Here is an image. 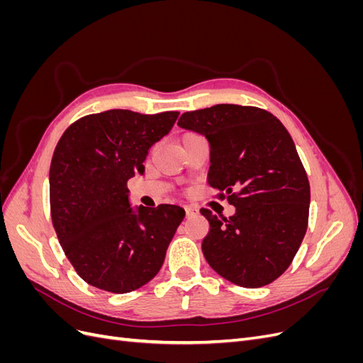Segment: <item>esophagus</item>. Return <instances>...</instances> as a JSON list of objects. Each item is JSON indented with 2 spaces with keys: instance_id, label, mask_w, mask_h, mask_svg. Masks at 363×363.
<instances>
[{
  "instance_id": "obj_1",
  "label": "esophagus",
  "mask_w": 363,
  "mask_h": 363,
  "mask_svg": "<svg viewBox=\"0 0 363 363\" xmlns=\"http://www.w3.org/2000/svg\"><path fill=\"white\" fill-rule=\"evenodd\" d=\"M184 211H186V216H188V218L196 215V211H195V208H192V207H186Z\"/></svg>"
}]
</instances>
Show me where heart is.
Wrapping results in <instances>:
<instances>
[{
    "mask_svg": "<svg viewBox=\"0 0 363 363\" xmlns=\"http://www.w3.org/2000/svg\"><path fill=\"white\" fill-rule=\"evenodd\" d=\"M191 135H194V133H186V135L183 136V139H184V138H188V136H191Z\"/></svg>",
    "mask_w": 363,
    "mask_h": 363,
    "instance_id": "obj_1",
    "label": "heart"
}]
</instances>
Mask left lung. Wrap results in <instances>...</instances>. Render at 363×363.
<instances>
[{"instance_id":"left-lung-1","label":"left lung","mask_w":363,"mask_h":363,"mask_svg":"<svg viewBox=\"0 0 363 363\" xmlns=\"http://www.w3.org/2000/svg\"><path fill=\"white\" fill-rule=\"evenodd\" d=\"M182 128L211 145L207 182L236 207L230 218L201 208L208 233L201 250L219 276L262 288L288 269L309 223L311 186L289 131L259 107L216 104L186 112Z\"/></svg>"}]
</instances>
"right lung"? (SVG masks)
Listing matches in <instances>:
<instances>
[{"label":"right lung","mask_w":363,"mask_h":363,"mask_svg":"<svg viewBox=\"0 0 363 363\" xmlns=\"http://www.w3.org/2000/svg\"><path fill=\"white\" fill-rule=\"evenodd\" d=\"M177 118L113 108L77 119L59 139L50 167L51 221L71 265L91 286L127 294L160 271L184 211L159 204L135 213L127 182L145 172L150 147Z\"/></svg>","instance_id":"1"}]
</instances>
